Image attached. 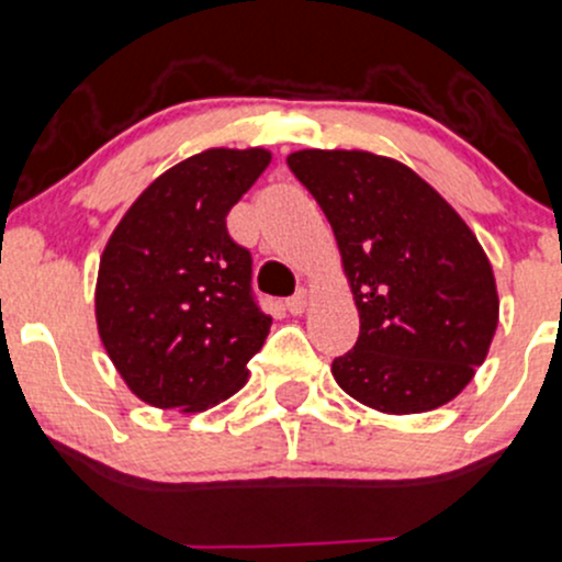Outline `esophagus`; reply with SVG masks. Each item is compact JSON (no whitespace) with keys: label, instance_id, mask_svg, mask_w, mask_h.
<instances>
[{"label":"esophagus","instance_id":"esophagus-1","mask_svg":"<svg viewBox=\"0 0 562 562\" xmlns=\"http://www.w3.org/2000/svg\"><path fill=\"white\" fill-rule=\"evenodd\" d=\"M306 299H310L306 296V291H296L291 299L285 301V310L291 312V315H301V312L306 310Z\"/></svg>","mask_w":562,"mask_h":562}]
</instances>
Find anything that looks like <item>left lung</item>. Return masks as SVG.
<instances>
[{"instance_id":"left-lung-1","label":"left lung","mask_w":562,"mask_h":562,"mask_svg":"<svg viewBox=\"0 0 562 562\" xmlns=\"http://www.w3.org/2000/svg\"><path fill=\"white\" fill-rule=\"evenodd\" d=\"M296 180L326 212L360 315L356 347L330 371L387 415L436 409L484 363L498 326L487 256L420 175L363 150H299Z\"/></svg>"}]
</instances>
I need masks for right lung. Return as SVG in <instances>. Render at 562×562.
I'll list each match as a JSON object with an SVG mask.
<instances>
[{
	"label": "right lung",
	"mask_w": 562,
	"mask_h": 562,
	"mask_svg": "<svg viewBox=\"0 0 562 562\" xmlns=\"http://www.w3.org/2000/svg\"><path fill=\"white\" fill-rule=\"evenodd\" d=\"M263 147H212L145 188L99 261L97 326L117 374L158 409L202 412L247 382L271 317L252 256L226 228L269 167Z\"/></svg>",
	"instance_id": "obj_1"
}]
</instances>
